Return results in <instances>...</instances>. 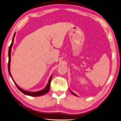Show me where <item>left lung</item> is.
Listing matches in <instances>:
<instances>
[{
	"label": "left lung",
	"instance_id": "obj_1",
	"mask_svg": "<svg viewBox=\"0 0 121 121\" xmlns=\"http://www.w3.org/2000/svg\"><path fill=\"white\" fill-rule=\"evenodd\" d=\"M70 92H71V93H72V94H73V95H75V96H77V97H78V96H77V95H76L75 94V93H73V92H72V91H71L70 90Z\"/></svg>",
	"mask_w": 121,
	"mask_h": 121
}]
</instances>
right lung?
Wrapping results in <instances>:
<instances>
[{
    "instance_id": "right-lung-1",
    "label": "right lung",
    "mask_w": 121,
    "mask_h": 121,
    "mask_svg": "<svg viewBox=\"0 0 121 121\" xmlns=\"http://www.w3.org/2000/svg\"><path fill=\"white\" fill-rule=\"evenodd\" d=\"M16 35V32L14 34V35H13V40L12 41V43L10 45V46L9 47V63H8V70H9V75L11 77L13 81V82H14V83L15 84V85L17 87L18 89H19V91H20L21 92L23 93L24 94L26 95H28V96H33V97H38V96H41L42 95H44L46 94V93H47L50 90V82H51V78H52V75H51L49 78V80L48 81V82L46 86L43 90H41L38 91V92H29V91H25L24 90H23L22 89H21V87H19L18 85L16 84V83L15 82L14 80H13V78H12V76L11 75V74L10 72V65H11V50H12V46L13 45V43H14V37Z\"/></svg>"
}]
</instances>
